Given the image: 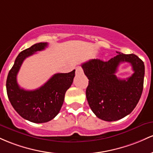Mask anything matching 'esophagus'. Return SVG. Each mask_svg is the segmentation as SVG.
<instances>
[{
	"instance_id": "esophagus-1",
	"label": "esophagus",
	"mask_w": 153,
	"mask_h": 153,
	"mask_svg": "<svg viewBox=\"0 0 153 153\" xmlns=\"http://www.w3.org/2000/svg\"><path fill=\"white\" fill-rule=\"evenodd\" d=\"M76 74H82L83 73V69L80 66H77L76 68Z\"/></svg>"
}]
</instances>
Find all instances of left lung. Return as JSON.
<instances>
[{"instance_id":"obj_1","label":"left lung","mask_w":153,"mask_h":153,"mask_svg":"<svg viewBox=\"0 0 153 153\" xmlns=\"http://www.w3.org/2000/svg\"><path fill=\"white\" fill-rule=\"evenodd\" d=\"M118 55L108 61L92 59L82 63L89 79L86 97L92 112L105 121L121 119L131 114L141 97L143 90L145 65L134 54ZM129 62L134 74L126 80L115 76L117 66Z\"/></svg>"}]
</instances>
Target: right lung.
Returning a JSON list of instances; mask_svg holds the SVG:
<instances>
[{
  "label": "right lung",
  "mask_w": 153,
  "mask_h": 153,
  "mask_svg": "<svg viewBox=\"0 0 153 153\" xmlns=\"http://www.w3.org/2000/svg\"><path fill=\"white\" fill-rule=\"evenodd\" d=\"M47 42H39L22 51L8 72L6 91L10 102L22 118L33 123H45L57 116L64 100L65 93L71 87L75 70L54 74L46 83L35 90H25L17 83L16 76L25 58L41 51Z\"/></svg>",
  "instance_id": "obj_1"
}]
</instances>
